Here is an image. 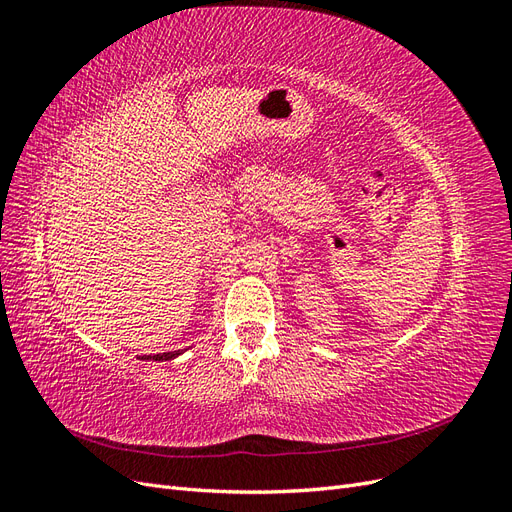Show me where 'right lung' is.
<instances>
[{"label": "right lung", "mask_w": 512, "mask_h": 512, "mask_svg": "<svg viewBox=\"0 0 512 512\" xmlns=\"http://www.w3.org/2000/svg\"><path fill=\"white\" fill-rule=\"evenodd\" d=\"M179 354H183V350L162 352V354H153V356H141V361H173V359H177Z\"/></svg>", "instance_id": "right-lung-1"}]
</instances>
